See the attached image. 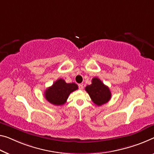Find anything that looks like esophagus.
<instances>
[{
  "label": "esophagus",
  "mask_w": 154,
  "mask_h": 154,
  "mask_svg": "<svg viewBox=\"0 0 154 154\" xmlns=\"http://www.w3.org/2000/svg\"><path fill=\"white\" fill-rule=\"evenodd\" d=\"M79 89H80V90H82V89H83V84H79Z\"/></svg>",
  "instance_id": "obj_1"
}]
</instances>
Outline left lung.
Segmentation results:
<instances>
[{
  "mask_svg": "<svg viewBox=\"0 0 154 154\" xmlns=\"http://www.w3.org/2000/svg\"><path fill=\"white\" fill-rule=\"evenodd\" d=\"M85 90L90 96L91 100L98 106L107 103L112 97L110 89L98 78H94L91 84L85 87Z\"/></svg>",
  "mask_w": 154,
  "mask_h": 154,
  "instance_id": "1",
  "label": "left lung"
}]
</instances>
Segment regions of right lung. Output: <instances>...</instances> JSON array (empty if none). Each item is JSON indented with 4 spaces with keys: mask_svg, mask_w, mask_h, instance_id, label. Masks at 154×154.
<instances>
[{
    "mask_svg": "<svg viewBox=\"0 0 154 154\" xmlns=\"http://www.w3.org/2000/svg\"><path fill=\"white\" fill-rule=\"evenodd\" d=\"M78 88L75 83H66L65 80L60 79L46 89L45 97L47 101L54 105H62L66 103L69 94Z\"/></svg>",
    "mask_w": 154,
    "mask_h": 154,
    "instance_id": "add662e5",
    "label": "right lung"
}]
</instances>
